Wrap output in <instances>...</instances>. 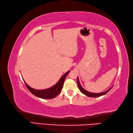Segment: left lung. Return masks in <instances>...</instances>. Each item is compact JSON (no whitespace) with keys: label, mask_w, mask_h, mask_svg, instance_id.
Listing matches in <instances>:
<instances>
[{"label":"left lung","mask_w":133,"mask_h":133,"mask_svg":"<svg viewBox=\"0 0 133 133\" xmlns=\"http://www.w3.org/2000/svg\"><path fill=\"white\" fill-rule=\"evenodd\" d=\"M77 85H78V88L79 90L83 94H84L85 95L88 96V97H100V96H101L103 95H105L107 93H108L109 91H110L111 88H111L110 89H109L108 90H107V91L104 92H102V93H91L88 92V91L85 90L84 88L82 87V86L80 84V82L79 81V78H78H78H77Z\"/></svg>","instance_id":"left-lung-1"}]
</instances>
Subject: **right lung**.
Instances as JSON below:
<instances>
[{
	"instance_id": "1",
	"label": "right lung",
	"mask_w": 133,
	"mask_h": 133,
	"mask_svg": "<svg viewBox=\"0 0 133 133\" xmlns=\"http://www.w3.org/2000/svg\"><path fill=\"white\" fill-rule=\"evenodd\" d=\"M70 71H67L66 73H65L63 76H62L59 81L56 83V84L54 85L53 87L48 88V89H44V90H36L33 89L30 87L25 82V81H23L25 82V84L26 86V87L29 90L37 97L41 98H44V99H51V98H55L56 96H58L60 92H61L62 87H63V85L64 84L65 78H66V76L69 73Z\"/></svg>"
}]
</instances>
